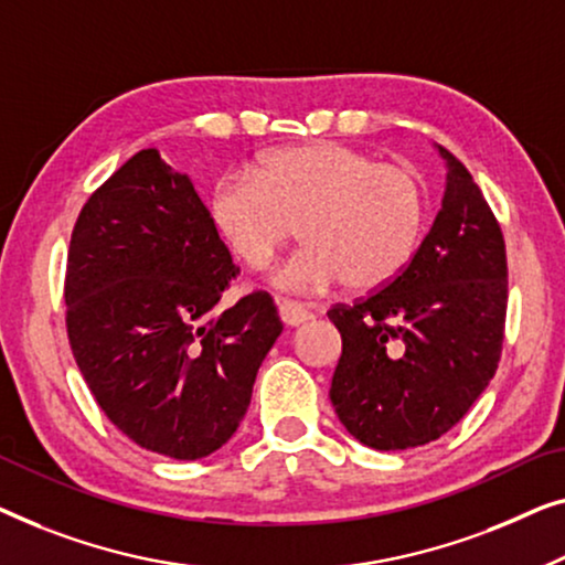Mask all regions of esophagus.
<instances>
[{
    "instance_id": "obj_1",
    "label": "esophagus",
    "mask_w": 565,
    "mask_h": 565,
    "mask_svg": "<svg viewBox=\"0 0 565 565\" xmlns=\"http://www.w3.org/2000/svg\"><path fill=\"white\" fill-rule=\"evenodd\" d=\"M279 317L284 324H289V328H297V324L307 322L309 317H312V312L309 309H305L301 305H297V301H279Z\"/></svg>"
}]
</instances>
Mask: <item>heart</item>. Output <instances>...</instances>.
<instances>
[{"label":"heart","instance_id":"b5f03b06","mask_svg":"<svg viewBox=\"0 0 565 565\" xmlns=\"http://www.w3.org/2000/svg\"><path fill=\"white\" fill-rule=\"evenodd\" d=\"M206 210L233 256L253 271L271 266L297 225L305 245L274 276L284 291L315 294L338 281L371 291L409 264L423 235L425 192L402 166L320 140L271 150L250 173L222 177Z\"/></svg>","mask_w":565,"mask_h":565}]
</instances>
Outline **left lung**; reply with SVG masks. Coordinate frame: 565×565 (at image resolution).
<instances>
[{
    "mask_svg": "<svg viewBox=\"0 0 565 565\" xmlns=\"http://www.w3.org/2000/svg\"><path fill=\"white\" fill-rule=\"evenodd\" d=\"M443 206L396 279L330 307L343 338L330 399L355 440L407 450L460 423L494 379L507 320L502 227L481 189L440 148Z\"/></svg>",
    "mask_w": 565,
    "mask_h": 565,
    "instance_id": "8db88e82",
    "label": "left lung"
}]
</instances>
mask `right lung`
<instances>
[{"label":"right lung","instance_id":"1","mask_svg":"<svg viewBox=\"0 0 565 565\" xmlns=\"http://www.w3.org/2000/svg\"><path fill=\"white\" fill-rule=\"evenodd\" d=\"M235 274L192 181L156 148L78 212L63 286L68 343L102 412L140 448L204 458L248 412L284 324L266 291L217 312Z\"/></svg>","mask_w":565,"mask_h":565}]
</instances>
